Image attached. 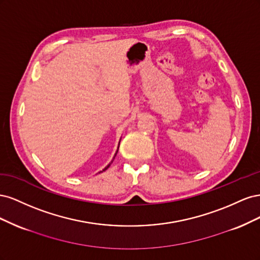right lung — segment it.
I'll list each match as a JSON object with an SVG mask.
<instances>
[{
  "mask_svg": "<svg viewBox=\"0 0 260 260\" xmlns=\"http://www.w3.org/2000/svg\"><path fill=\"white\" fill-rule=\"evenodd\" d=\"M119 143H120V141H119ZM118 148H119V144H118ZM118 148H117V151H116V153H115V155H114V157H113V159H112V161H111V162H109V164L107 165V166H106V167H105V168H104L103 170H102V171H100V172H103V171H105V170H106V169H107V168H108L109 166H111V164H112V162L114 161V159H115V157H116V155H117V153H118Z\"/></svg>",
  "mask_w": 260,
  "mask_h": 260,
  "instance_id": "1",
  "label": "right lung"
}]
</instances>
